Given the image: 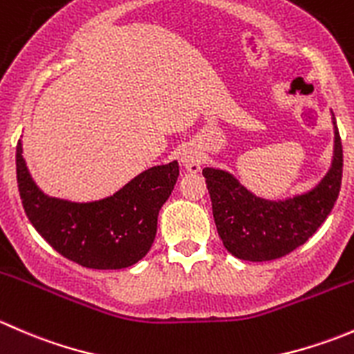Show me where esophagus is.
<instances>
[{
  "mask_svg": "<svg viewBox=\"0 0 354 354\" xmlns=\"http://www.w3.org/2000/svg\"><path fill=\"white\" fill-rule=\"evenodd\" d=\"M181 162H183V166L187 167L188 171H198L200 166H202V156L198 154L197 151H194V149H187V151L181 154Z\"/></svg>",
  "mask_w": 354,
  "mask_h": 354,
  "instance_id": "obj_1",
  "label": "esophagus"
}]
</instances>
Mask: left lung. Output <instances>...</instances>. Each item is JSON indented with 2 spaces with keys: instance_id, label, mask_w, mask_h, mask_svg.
<instances>
[{
  "instance_id": "8db88e82",
  "label": "left lung",
  "mask_w": 354,
  "mask_h": 354,
  "mask_svg": "<svg viewBox=\"0 0 354 354\" xmlns=\"http://www.w3.org/2000/svg\"><path fill=\"white\" fill-rule=\"evenodd\" d=\"M334 128L332 167L315 190L299 197L269 202L253 197L226 171H202L217 233L227 252L241 260L267 262L288 255L315 234L341 190L342 144L337 127Z\"/></svg>"
}]
</instances>
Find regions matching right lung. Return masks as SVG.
<instances>
[{
  "label": "right lung",
  "mask_w": 354,
  "mask_h": 354,
  "mask_svg": "<svg viewBox=\"0 0 354 354\" xmlns=\"http://www.w3.org/2000/svg\"><path fill=\"white\" fill-rule=\"evenodd\" d=\"M178 174L173 160L144 171L113 197L73 203L48 197L35 187L22 144L17 145V183L28 221L56 252L87 269H124L145 257Z\"/></svg>",
  "instance_id": "right-lung-1"
}]
</instances>
